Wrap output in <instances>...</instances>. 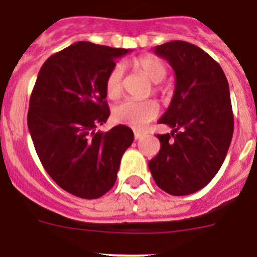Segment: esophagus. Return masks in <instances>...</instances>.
I'll return each mask as SVG.
<instances>
[{
  "label": "esophagus",
  "mask_w": 257,
  "mask_h": 257,
  "mask_svg": "<svg viewBox=\"0 0 257 257\" xmlns=\"http://www.w3.org/2000/svg\"><path fill=\"white\" fill-rule=\"evenodd\" d=\"M141 138H142V133H139V132H134V139H136V141H139Z\"/></svg>",
  "instance_id": "34e87169"
}]
</instances>
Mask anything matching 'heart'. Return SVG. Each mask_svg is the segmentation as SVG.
Wrapping results in <instances>:
<instances>
[{"label":"heart","instance_id":"obj_1","mask_svg":"<svg viewBox=\"0 0 257 257\" xmlns=\"http://www.w3.org/2000/svg\"><path fill=\"white\" fill-rule=\"evenodd\" d=\"M134 66L150 82L155 83L153 92L158 94L167 95L168 89L158 83L162 82L168 73V68L164 62L153 54H144L134 61ZM124 68L120 64L113 67L105 80V93L110 99H118L123 92ZM159 112L158 104L154 100H125L113 109V118L116 123L126 124L134 128H142L147 123L155 118Z\"/></svg>","mask_w":257,"mask_h":257}]
</instances>
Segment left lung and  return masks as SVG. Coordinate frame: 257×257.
Returning a JSON list of instances; mask_svg holds the SVG:
<instances>
[{"label": "left lung", "instance_id": "1", "mask_svg": "<svg viewBox=\"0 0 257 257\" xmlns=\"http://www.w3.org/2000/svg\"><path fill=\"white\" fill-rule=\"evenodd\" d=\"M154 53L174 69L175 89L159 119L173 132L157 136L160 150L149 169L165 193L189 195L208 185L229 150L234 133L229 83L220 64L195 45L172 41Z\"/></svg>", "mask_w": 257, "mask_h": 257}]
</instances>
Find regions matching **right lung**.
<instances>
[{"label":"right lung","instance_id":"obj_1","mask_svg":"<svg viewBox=\"0 0 257 257\" xmlns=\"http://www.w3.org/2000/svg\"><path fill=\"white\" fill-rule=\"evenodd\" d=\"M128 49L76 42L41 67L27 123L38 158L54 183L82 199L113 188L120 159L133 143L129 126L95 131L109 116L105 80Z\"/></svg>","mask_w":257,"mask_h":257}]
</instances>
